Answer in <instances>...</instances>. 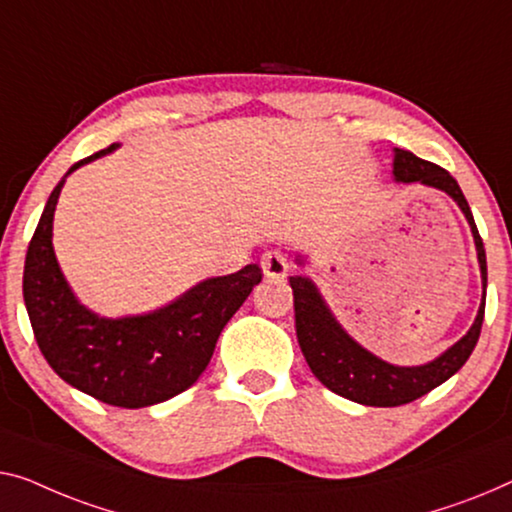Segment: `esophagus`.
Listing matches in <instances>:
<instances>
[{"label": "esophagus", "instance_id": "obj_1", "mask_svg": "<svg viewBox=\"0 0 512 512\" xmlns=\"http://www.w3.org/2000/svg\"><path fill=\"white\" fill-rule=\"evenodd\" d=\"M262 271L266 278L271 280H282L287 276L289 271V262L287 257L280 253V250H266V253L262 255Z\"/></svg>", "mask_w": 512, "mask_h": 512}]
</instances>
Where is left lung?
Listing matches in <instances>:
<instances>
[{
	"instance_id": "1",
	"label": "left lung",
	"mask_w": 512,
	"mask_h": 512,
	"mask_svg": "<svg viewBox=\"0 0 512 512\" xmlns=\"http://www.w3.org/2000/svg\"><path fill=\"white\" fill-rule=\"evenodd\" d=\"M393 177L402 183H425L437 190H444L462 209L464 218L469 220L471 234H474L480 278H483V303H480L476 322L471 324L467 335H462L451 349L434 358L425 365L414 368H402L381 361L368 349L358 345L349 335L338 319L333 317L329 305L322 299L315 282L305 276H292L289 285L294 292V317H296V338H299L301 352L308 361L312 375H315L329 391L342 395V398L365 404V407H400V404L414 402L430 393L432 388L451 379L457 370L467 363V358L474 352L480 329H483L485 317V289H487V262L485 248L480 239L478 227L471 216V209L464 200L457 181L448 174L444 167L430 163L411 154V151L395 149L393 158ZM299 264L305 259L299 255Z\"/></svg>"
}]
</instances>
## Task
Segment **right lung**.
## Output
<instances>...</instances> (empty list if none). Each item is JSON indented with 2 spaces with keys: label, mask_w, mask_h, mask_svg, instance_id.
<instances>
[{
  "label": "right lung",
  "mask_w": 512,
  "mask_h": 512,
  "mask_svg": "<svg viewBox=\"0 0 512 512\" xmlns=\"http://www.w3.org/2000/svg\"><path fill=\"white\" fill-rule=\"evenodd\" d=\"M117 147L78 160L66 177ZM66 177L45 202L22 276L38 349L66 384L112 407L140 409L170 400L207 370L220 331L259 285L262 269L248 264L230 276L202 280L147 315L98 317L75 299L52 248V218Z\"/></svg>",
  "instance_id": "add662e5"
}]
</instances>
